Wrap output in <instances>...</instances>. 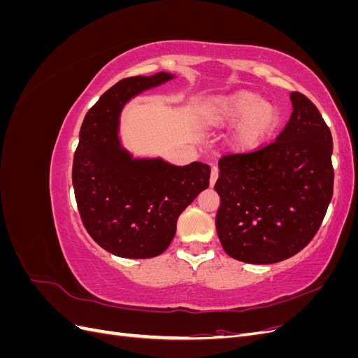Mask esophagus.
Listing matches in <instances>:
<instances>
[{"label": "esophagus", "mask_w": 358, "mask_h": 358, "mask_svg": "<svg viewBox=\"0 0 358 358\" xmlns=\"http://www.w3.org/2000/svg\"><path fill=\"white\" fill-rule=\"evenodd\" d=\"M218 176H220V171H218V169L213 167V169H212V171H210V180H209L210 187H213V185H215V182L218 180Z\"/></svg>", "instance_id": "1"}]
</instances>
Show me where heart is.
Segmentation results:
<instances>
[{
	"mask_svg": "<svg viewBox=\"0 0 358 358\" xmlns=\"http://www.w3.org/2000/svg\"><path fill=\"white\" fill-rule=\"evenodd\" d=\"M212 116L216 124L237 122L230 136L234 150L248 152L262 146L272 134L279 121V112L272 103L263 101L262 95L252 91H237L215 101Z\"/></svg>",
	"mask_w": 358,
	"mask_h": 358,
	"instance_id": "heart-1",
	"label": "heart"
}]
</instances>
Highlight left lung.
<instances>
[{
  "label": "left lung",
  "mask_w": 358,
  "mask_h": 358,
  "mask_svg": "<svg viewBox=\"0 0 358 358\" xmlns=\"http://www.w3.org/2000/svg\"><path fill=\"white\" fill-rule=\"evenodd\" d=\"M292 113L275 142L221 157L215 191L224 251L251 264L300 252L317 234L333 197V138L317 106L291 92Z\"/></svg>",
  "instance_id": "1"
}]
</instances>
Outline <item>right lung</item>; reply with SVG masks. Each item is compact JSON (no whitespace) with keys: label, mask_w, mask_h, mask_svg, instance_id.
<instances>
[{"label":"right lung","mask_w":358,"mask_h":358,"mask_svg":"<svg viewBox=\"0 0 358 358\" xmlns=\"http://www.w3.org/2000/svg\"><path fill=\"white\" fill-rule=\"evenodd\" d=\"M173 78L134 76L107 90L86 113L73 158V188L83 227L107 252L152 258L169 248L179 215L209 187L203 162L171 166L162 159H131L117 138L124 104Z\"/></svg>","instance_id":"obj_1"}]
</instances>
